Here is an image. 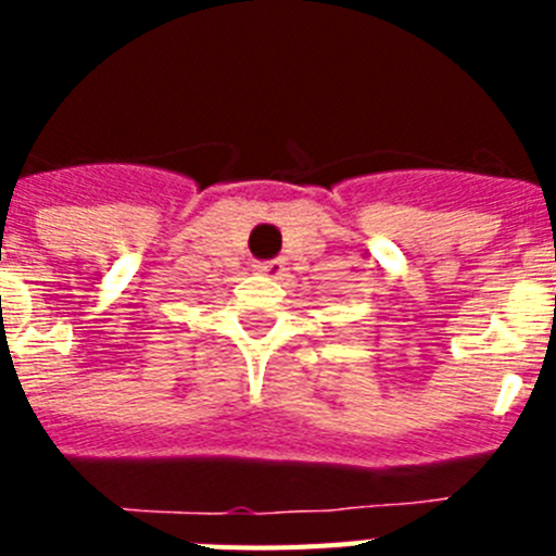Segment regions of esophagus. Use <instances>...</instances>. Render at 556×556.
I'll list each match as a JSON object with an SVG mask.
<instances>
[{
  "label": "esophagus",
  "instance_id": "esophagus-1",
  "mask_svg": "<svg viewBox=\"0 0 556 556\" xmlns=\"http://www.w3.org/2000/svg\"><path fill=\"white\" fill-rule=\"evenodd\" d=\"M255 269H258L262 275H267V278H281V275L287 273V264H283L281 258H273V262L255 264Z\"/></svg>",
  "mask_w": 556,
  "mask_h": 556
}]
</instances>
